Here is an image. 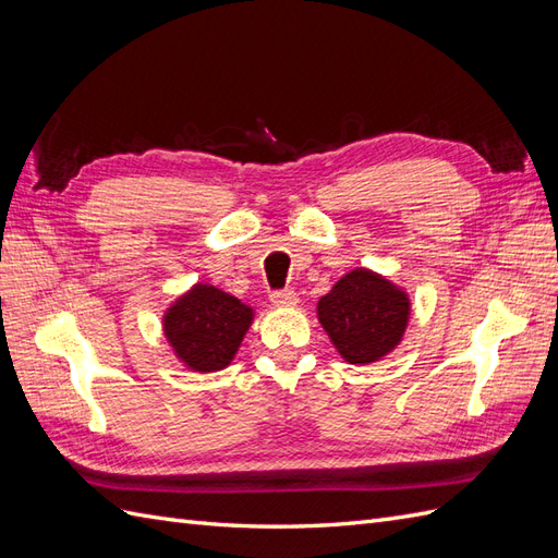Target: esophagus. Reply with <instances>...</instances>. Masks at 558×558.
<instances>
[{
	"label": "esophagus",
	"instance_id": "obj_1",
	"mask_svg": "<svg viewBox=\"0 0 558 558\" xmlns=\"http://www.w3.org/2000/svg\"><path fill=\"white\" fill-rule=\"evenodd\" d=\"M269 300H272L275 307H295L300 298L293 291H279L269 295Z\"/></svg>",
	"mask_w": 558,
	"mask_h": 558
}]
</instances>
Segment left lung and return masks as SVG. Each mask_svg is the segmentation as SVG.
<instances>
[{
	"label": "left lung",
	"instance_id": "left-lung-1",
	"mask_svg": "<svg viewBox=\"0 0 558 558\" xmlns=\"http://www.w3.org/2000/svg\"><path fill=\"white\" fill-rule=\"evenodd\" d=\"M412 316L408 289L369 267L335 281L316 302V318L349 365H373L396 351Z\"/></svg>",
	"mask_w": 558,
	"mask_h": 558
}]
</instances>
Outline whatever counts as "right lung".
<instances>
[{"label":"right lung","instance_id":"add662e5","mask_svg":"<svg viewBox=\"0 0 558 558\" xmlns=\"http://www.w3.org/2000/svg\"><path fill=\"white\" fill-rule=\"evenodd\" d=\"M253 318L256 312L242 300L197 281L162 312V335L185 369L209 375L238 356Z\"/></svg>","mask_w":558,"mask_h":558}]
</instances>
